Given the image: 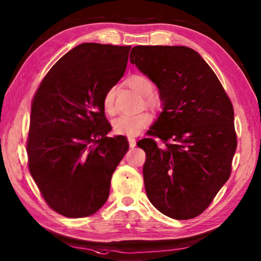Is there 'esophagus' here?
Masks as SVG:
<instances>
[{
    "mask_svg": "<svg viewBox=\"0 0 261 261\" xmlns=\"http://www.w3.org/2000/svg\"><path fill=\"white\" fill-rule=\"evenodd\" d=\"M129 145H130V148L136 147V140L134 139V138H129Z\"/></svg>",
    "mask_w": 261,
    "mask_h": 261,
    "instance_id": "obj_1",
    "label": "esophagus"
}]
</instances>
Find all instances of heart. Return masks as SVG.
<instances>
[{"mask_svg":"<svg viewBox=\"0 0 261 261\" xmlns=\"http://www.w3.org/2000/svg\"><path fill=\"white\" fill-rule=\"evenodd\" d=\"M126 84L135 92L140 95L147 96V101L151 104H157L158 99L151 95L153 91V83L146 75L134 74L126 79ZM114 88H110L104 94L103 108L109 114L114 112ZM151 115L147 112H141L137 114H122L112 121L113 131L115 135L135 137L140 134L142 129L150 124Z\"/></svg>","mask_w":261,"mask_h":261,"instance_id":"1","label":"heart"}]
</instances>
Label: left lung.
<instances>
[{
  "label": "left lung",
  "instance_id": "8db88e82",
  "mask_svg": "<svg viewBox=\"0 0 261 261\" xmlns=\"http://www.w3.org/2000/svg\"><path fill=\"white\" fill-rule=\"evenodd\" d=\"M130 62L159 90L163 112L138 141L147 158L149 201L175 220L203 213L231 174L237 149L234 112L207 63L184 46H136Z\"/></svg>",
  "mask_w": 261,
  "mask_h": 261
}]
</instances>
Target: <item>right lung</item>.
<instances>
[{
    "mask_svg": "<svg viewBox=\"0 0 261 261\" xmlns=\"http://www.w3.org/2000/svg\"><path fill=\"white\" fill-rule=\"evenodd\" d=\"M131 46L85 42L60 58L33 96L28 165L46 203L85 218L107 202L111 178L129 149L112 129L103 97L123 76Z\"/></svg>",
    "mask_w": 261,
    "mask_h": 261,
    "instance_id": "obj_1",
    "label": "right lung"
}]
</instances>
